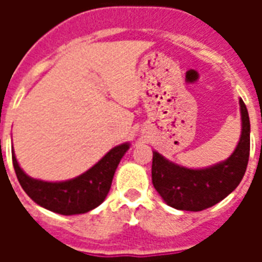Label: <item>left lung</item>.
<instances>
[{"label": "left lung", "mask_w": 262, "mask_h": 262, "mask_svg": "<svg viewBox=\"0 0 262 262\" xmlns=\"http://www.w3.org/2000/svg\"><path fill=\"white\" fill-rule=\"evenodd\" d=\"M241 137L227 159L204 168H187L154 151L152 183L163 201L179 211L199 212L226 199L244 178L250 152V121L239 99Z\"/></svg>", "instance_id": "8db88e82"}]
</instances>
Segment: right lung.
<instances>
[{
  "mask_svg": "<svg viewBox=\"0 0 262 262\" xmlns=\"http://www.w3.org/2000/svg\"><path fill=\"white\" fill-rule=\"evenodd\" d=\"M130 147V143L119 144L107 152L98 163L79 177L59 182H47L31 178L23 171L12 152L13 167L23 190L32 201L59 215L85 213L104 201L119 162Z\"/></svg>",
  "mask_w": 262,
  "mask_h": 262,
  "instance_id": "right-lung-1",
  "label": "right lung"
}]
</instances>
